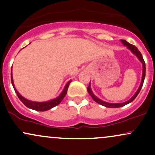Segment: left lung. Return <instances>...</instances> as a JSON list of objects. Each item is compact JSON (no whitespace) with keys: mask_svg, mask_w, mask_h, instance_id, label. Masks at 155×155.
Masks as SVG:
<instances>
[{"mask_svg":"<svg viewBox=\"0 0 155 155\" xmlns=\"http://www.w3.org/2000/svg\"><path fill=\"white\" fill-rule=\"evenodd\" d=\"M121 42L123 44V45L125 46V47H127V49H130L133 54L136 55L137 58H138V59L140 60V63H142V65H143V71H142V79H141V81H140V84L139 87H138V90H137L136 93H135L134 95L132 96V97H131L130 99H129L128 101H125V102L118 103V104H111V103H108V102H106V101L101 100L100 98H98V97L94 95L93 92H92V90L91 89V84H90H90H89V86L87 87V91L89 92V94H90V96L92 97V99H93L94 101H95V102L97 103V104H99L100 105H102V106H105V107H107V108H114L122 107V106H125V105L128 104H130V103L132 102V101L137 97V95H138L140 90H141V87H142V86H143V81H144V79H145L146 65H145L144 60H143V57H142V54H140V52L138 51V49H137L136 47H135V46L133 45V44H130V43H128L127 41L121 40Z\"/></svg>","mask_w":155,"mask_h":155,"instance_id":"obj_1","label":"left lung"}]
</instances>
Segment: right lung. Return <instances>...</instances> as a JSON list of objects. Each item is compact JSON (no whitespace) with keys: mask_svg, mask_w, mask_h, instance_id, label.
<instances>
[{"mask_svg":"<svg viewBox=\"0 0 155 155\" xmlns=\"http://www.w3.org/2000/svg\"><path fill=\"white\" fill-rule=\"evenodd\" d=\"M11 81H12V86H13L14 89H15V92L17 93V95L18 96L19 100L23 103V104H24L25 106H26L28 108H31V109L35 110V111H47V110L51 109V108L54 107V106H58V104H60V102H61V101H63V99L65 97V95H66L68 88L70 83L71 82V80H70V81L65 84V87H64L63 91H62V92L60 94L59 96H58L56 98L51 99L50 101H45V102H35V101H32L25 98L23 96H22L20 94H19V92L17 91V89L15 88V84H14V81H13V76H12V71H11Z\"/></svg>","mask_w":155,"mask_h":155,"instance_id":"add662e5","label":"right lung"}]
</instances>
